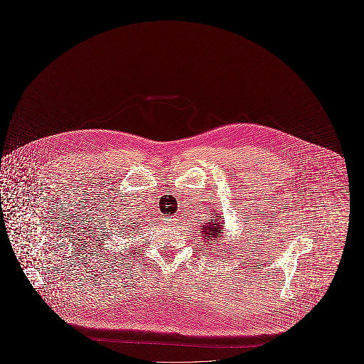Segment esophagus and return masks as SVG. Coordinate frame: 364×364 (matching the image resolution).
Masks as SVG:
<instances>
[{
  "instance_id": "esophagus-1",
  "label": "esophagus",
  "mask_w": 364,
  "mask_h": 364,
  "mask_svg": "<svg viewBox=\"0 0 364 364\" xmlns=\"http://www.w3.org/2000/svg\"><path fill=\"white\" fill-rule=\"evenodd\" d=\"M177 223H178V220L176 217L165 218V224H166V226H169V228H173V226L177 225Z\"/></svg>"
}]
</instances>
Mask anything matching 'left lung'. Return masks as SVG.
Segmentation results:
<instances>
[{"instance_id": "1", "label": "left lung", "mask_w": 364, "mask_h": 364, "mask_svg": "<svg viewBox=\"0 0 364 364\" xmlns=\"http://www.w3.org/2000/svg\"><path fill=\"white\" fill-rule=\"evenodd\" d=\"M214 210H213V215ZM221 214L217 213L216 215L211 217L213 220L210 223H205V225L200 226V233L203 236V240L208 242V245H217L218 242H221V245L224 244V220L221 221Z\"/></svg>"}]
</instances>
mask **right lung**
Masks as SVG:
<instances>
[{"label":"right lung","mask_w":364,"mask_h":364,"mask_svg":"<svg viewBox=\"0 0 364 364\" xmlns=\"http://www.w3.org/2000/svg\"><path fill=\"white\" fill-rule=\"evenodd\" d=\"M124 224H125V223H124ZM135 225H138V223H135V224H131V225L122 226V229L124 230V228H125L127 230H134V229H135Z\"/></svg>","instance_id":"obj_1"}]
</instances>
